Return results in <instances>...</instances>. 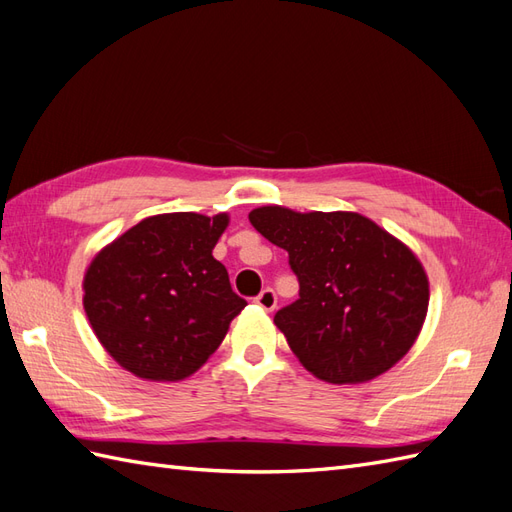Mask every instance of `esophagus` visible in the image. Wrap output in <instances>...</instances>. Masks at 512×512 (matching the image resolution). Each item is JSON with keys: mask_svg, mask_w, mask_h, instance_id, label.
<instances>
[{"mask_svg": "<svg viewBox=\"0 0 512 512\" xmlns=\"http://www.w3.org/2000/svg\"><path fill=\"white\" fill-rule=\"evenodd\" d=\"M254 302H256L260 308L273 310V308L278 306V295H276V291H273V289H263V291H260V293L254 297Z\"/></svg>", "mask_w": 512, "mask_h": 512, "instance_id": "obj_1", "label": "esophagus"}]
</instances>
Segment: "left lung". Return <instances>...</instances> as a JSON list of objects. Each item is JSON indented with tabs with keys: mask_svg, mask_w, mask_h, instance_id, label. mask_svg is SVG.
<instances>
[{
	"mask_svg": "<svg viewBox=\"0 0 512 512\" xmlns=\"http://www.w3.org/2000/svg\"><path fill=\"white\" fill-rule=\"evenodd\" d=\"M249 223L289 252L299 297L273 323L319 380L358 384L391 369L428 313V278L410 249L358 213L263 206Z\"/></svg>",
	"mask_w": 512,
	"mask_h": 512,
	"instance_id": "left-lung-1",
	"label": "left lung"
}]
</instances>
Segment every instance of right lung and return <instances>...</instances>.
<instances>
[{
  "mask_svg": "<svg viewBox=\"0 0 512 512\" xmlns=\"http://www.w3.org/2000/svg\"><path fill=\"white\" fill-rule=\"evenodd\" d=\"M226 226L228 215L147 217L95 256L84 276L86 317L134 376H191L247 306L213 256Z\"/></svg>",
  "mask_w": 512,
  "mask_h": 512,
  "instance_id": "obj_1",
  "label": "right lung"
}]
</instances>
